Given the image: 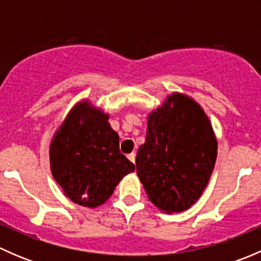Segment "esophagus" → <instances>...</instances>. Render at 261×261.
I'll return each mask as SVG.
<instances>
[{"label": "esophagus", "instance_id": "1", "mask_svg": "<svg viewBox=\"0 0 261 261\" xmlns=\"http://www.w3.org/2000/svg\"><path fill=\"white\" fill-rule=\"evenodd\" d=\"M127 158H128V160H130V162L135 163V152H130V154L127 155Z\"/></svg>", "mask_w": 261, "mask_h": 261}]
</instances>
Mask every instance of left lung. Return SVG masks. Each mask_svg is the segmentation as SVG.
<instances>
[{
	"label": "left lung",
	"instance_id": "1",
	"mask_svg": "<svg viewBox=\"0 0 261 261\" xmlns=\"http://www.w3.org/2000/svg\"><path fill=\"white\" fill-rule=\"evenodd\" d=\"M216 158L208 117L193 99L174 93L149 115L136 173L152 204L167 213L181 212L201 197Z\"/></svg>",
	"mask_w": 261,
	"mask_h": 261
}]
</instances>
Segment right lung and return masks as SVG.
I'll use <instances>...</instances> for the list:
<instances>
[{"instance_id":"1","label":"right lung","mask_w":261,"mask_h":261,"mask_svg":"<svg viewBox=\"0 0 261 261\" xmlns=\"http://www.w3.org/2000/svg\"><path fill=\"white\" fill-rule=\"evenodd\" d=\"M50 168L65 196L89 208L105 203L120 180L135 170L121 154L120 138L109 115L86 101L69 112L54 135Z\"/></svg>"}]
</instances>
